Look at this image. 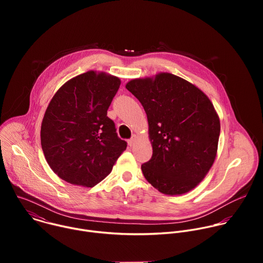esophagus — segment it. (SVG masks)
<instances>
[{
  "mask_svg": "<svg viewBox=\"0 0 263 263\" xmlns=\"http://www.w3.org/2000/svg\"><path fill=\"white\" fill-rule=\"evenodd\" d=\"M136 140H137V136H136V135H133V137H132L131 139H129V141H128L129 145H130V146H133V145L135 144Z\"/></svg>",
  "mask_w": 263,
  "mask_h": 263,
  "instance_id": "esophagus-1",
  "label": "esophagus"
}]
</instances>
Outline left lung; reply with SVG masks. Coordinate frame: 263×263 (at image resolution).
I'll list each match as a JSON object with an SVG mask.
<instances>
[{"mask_svg": "<svg viewBox=\"0 0 263 263\" xmlns=\"http://www.w3.org/2000/svg\"><path fill=\"white\" fill-rule=\"evenodd\" d=\"M126 88L141 103L147 118L153 155L141 165L144 178L168 196L196 189L217 154L220 123L209 98L170 72L132 79Z\"/></svg>", "mask_w": 263, "mask_h": 263, "instance_id": "8db88e82", "label": "left lung"}]
</instances>
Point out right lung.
<instances>
[{
  "label": "right lung",
  "instance_id": "add662e5",
  "mask_svg": "<svg viewBox=\"0 0 263 263\" xmlns=\"http://www.w3.org/2000/svg\"><path fill=\"white\" fill-rule=\"evenodd\" d=\"M121 85L119 77L88 70L66 81L43 119L42 147L62 180L92 187L112 171L127 142L118 137L107 110Z\"/></svg>",
  "mask_w": 263,
  "mask_h": 263
}]
</instances>
